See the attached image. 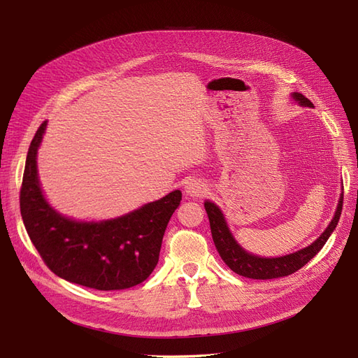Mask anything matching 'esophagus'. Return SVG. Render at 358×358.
<instances>
[{
	"mask_svg": "<svg viewBox=\"0 0 358 358\" xmlns=\"http://www.w3.org/2000/svg\"><path fill=\"white\" fill-rule=\"evenodd\" d=\"M185 191H187L188 196H191V197H200L201 194L204 192V185H203V183L197 182V180H192L185 187Z\"/></svg>",
	"mask_w": 358,
	"mask_h": 358,
	"instance_id": "obj_1",
	"label": "esophagus"
}]
</instances>
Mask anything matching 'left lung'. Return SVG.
Returning <instances> with one entry per match:
<instances>
[{"mask_svg":"<svg viewBox=\"0 0 358 358\" xmlns=\"http://www.w3.org/2000/svg\"><path fill=\"white\" fill-rule=\"evenodd\" d=\"M292 99L299 101L301 106L312 107L310 100H308L303 94L294 92L292 94ZM342 206H343V196H341L338 209H336V213H334V218L329 224L326 231H324L318 239L308 248L300 249V251L285 257L263 258V257L248 254L245 249H242L239 245H237V242L233 239L229 227H227L222 212L216 208L212 201H204V209L208 212L209 222H210L212 239L216 249H218L222 262L229 266L234 273L245 278H251V279H275V278L288 276L291 273L297 272V270L301 268L308 262H310V259L321 251V248L326 245L330 234L336 229V225H338L341 212H342Z\"/></svg>","mask_w":358,"mask_h":358,"instance_id":"8db88e82","label":"left lung"}]
</instances>
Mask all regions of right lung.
<instances>
[{
  "label": "right lung",
  "mask_w": 358,
  "mask_h": 358,
  "mask_svg": "<svg viewBox=\"0 0 358 358\" xmlns=\"http://www.w3.org/2000/svg\"><path fill=\"white\" fill-rule=\"evenodd\" d=\"M46 129L43 122L32 138L22 187L20 215L32 245L57 276L101 291L142 284L154 272L162 236L182 200L179 189L148 203L121 218L78 222L53 210L37 176V149Z\"/></svg>",
  "instance_id": "right-lung-1"
}]
</instances>
